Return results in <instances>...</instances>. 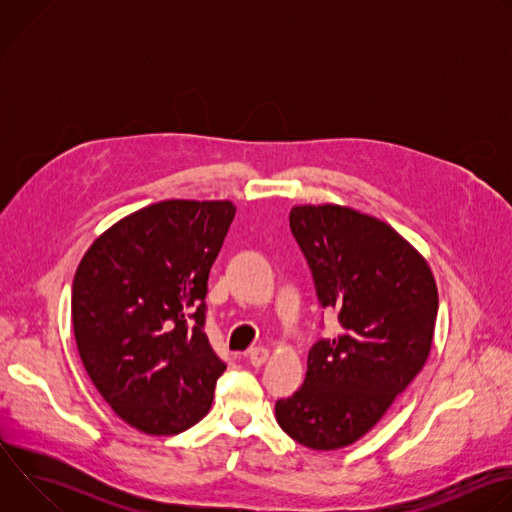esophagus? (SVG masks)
Wrapping results in <instances>:
<instances>
[{
  "label": "esophagus",
  "instance_id": "obj_1",
  "mask_svg": "<svg viewBox=\"0 0 512 512\" xmlns=\"http://www.w3.org/2000/svg\"><path fill=\"white\" fill-rule=\"evenodd\" d=\"M267 358H269V350L265 346H255L249 350V362L253 367H261Z\"/></svg>",
  "mask_w": 512,
  "mask_h": 512
}]
</instances>
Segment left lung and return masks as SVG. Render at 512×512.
I'll list each match as a JSON object with an SVG mask.
<instances>
[{
  "instance_id": "left-lung-1",
  "label": "left lung",
  "mask_w": 512,
  "mask_h": 512,
  "mask_svg": "<svg viewBox=\"0 0 512 512\" xmlns=\"http://www.w3.org/2000/svg\"><path fill=\"white\" fill-rule=\"evenodd\" d=\"M289 229L340 334L314 342L304 385L275 403V417L298 444L338 450L367 433L423 369L437 287L425 259L379 218L306 204L291 208Z\"/></svg>"
}]
</instances>
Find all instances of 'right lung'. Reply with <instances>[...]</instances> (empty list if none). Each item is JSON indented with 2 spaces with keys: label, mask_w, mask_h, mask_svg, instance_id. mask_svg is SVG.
Segmentation results:
<instances>
[{
  "label": "right lung",
  "mask_w": 512,
  "mask_h": 512,
  "mask_svg": "<svg viewBox=\"0 0 512 512\" xmlns=\"http://www.w3.org/2000/svg\"><path fill=\"white\" fill-rule=\"evenodd\" d=\"M229 200H164L105 231L72 279V328L113 411L174 435L210 409L227 364L206 326L208 273L235 218Z\"/></svg>",
  "instance_id": "right-lung-1"
}]
</instances>
